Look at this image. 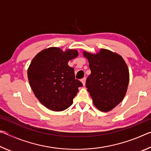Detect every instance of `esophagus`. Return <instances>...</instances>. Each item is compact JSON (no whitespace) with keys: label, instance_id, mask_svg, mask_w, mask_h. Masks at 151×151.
<instances>
[{"label":"esophagus","instance_id":"34e87169","mask_svg":"<svg viewBox=\"0 0 151 151\" xmlns=\"http://www.w3.org/2000/svg\"><path fill=\"white\" fill-rule=\"evenodd\" d=\"M81 82H82V83H83V85H85V82H86V78L84 77L83 78H82L81 79Z\"/></svg>","mask_w":151,"mask_h":151}]
</instances>
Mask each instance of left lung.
<instances>
[{"label":"left lung","mask_w":151,"mask_h":151,"mask_svg":"<svg viewBox=\"0 0 151 151\" xmlns=\"http://www.w3.org/2000/svg\"><path fill=\"white\" fill-rule=\"evenodd\" d=\"M91 70L86 81L93 103L103 112L110 111L122 101L129 82L127 64L121 56L101 49L96 55L84 52Z\"/></svg>","instance_id":"left-lung-1"}]
</instances>
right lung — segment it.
<instances>
[{
    "instance_id": "right-lung-1",
    "label": "right lung",
    "mask_w": 151,
    "mask_h": 151,
    "mask_svg": "<svg viewBox=\"0 0 151 151\" xmlns=\"http://www.w3.org/2000/svg\"><path fill=\"white\" fill-rule=\"evenodd\" d=\"M78 51L51 47L35 56L28 69V78L33 93L43 105L55 111L68 109L73 103L78 88L74 68L68 65L77 57Z\"/></svg>"
}]
</instances>
